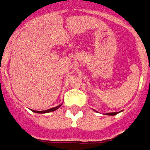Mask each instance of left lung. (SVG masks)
<instances>
[{
	"mask_svg": "<svg viewBox=\"0 0 150 150\" xmlns=\"http://www.w3.org/2000/svg\"><path fill=\"white\" fill-rule=\"evenodd\" d=\"M107 115H110V116H113V115H116V114H117V112H108L106 113Z\"/></svg>",
	"mask_w": 150,
	"mask_h": 150,
	"instance_id": "8db88e82",
	"label": "left lung"
}]
</instances>
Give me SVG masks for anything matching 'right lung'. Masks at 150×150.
Returning a JSON list of instances; mask_svg holds the SVG:
<instances>
[{"label": "right lung", "mask_w": 150, "mask_h": 150, "mask_svg": "<svg viewBox=\"0 0 150 150\" xmlns=\"http://www.w3.org/2000/svg\"><path fill=\"white\" fill-rule=\"evenodd\" d=\"M61 106V105H58V106H56L54 108H52V109H50V110H44V111H36V110H31L33 112H38V113H46V112H52V111H55L56 110H57L59 107Z\"/></svg>", "instance_id": "add662e5"}]
</instances>
